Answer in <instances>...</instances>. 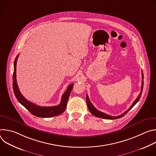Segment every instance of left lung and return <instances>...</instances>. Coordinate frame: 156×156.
<instances>
[{
	"label": "left lung",
	"mask_w": 156,
	"mask_h": 156,
	"mask_svg": "<svg viewBox=\"0 0 156 156\" xmlns=\"http://www.w3.org/2000/svg\"><path fill=\"white\" fill-rule=\"evenodd\" d=\"M143 79H144V76H143V74L142 73V84H141V92L139 94V96H138V98L136 99V100L134 101V102L133 103V104L131 105V106L129 107V108L126 110V112H125L123 114H122V115H119V116H110L109 115H107L104 112H101V111L98 110V109H96L94 105L92 104V103L91 102L90 99H89L88 98V96L86 95V102H87V107H88V109L89 110H90V112L93 115H94L95 117H99V118H102V119H110V120H114V119H120L122 117H123L129 110H130L140 100V98H141V94H142V91H143V84H144V81H143Z\"/></svg>",
	"instance_id": "8db88e82"
}]
</instances>
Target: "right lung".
<instances>
[{
	"mask_svg": "<svg viewBox=\"0 0 156 156\" xmlns=\"http://www.w3.org/2000/svg\"><path fill=\"white\" fill-rule=\"evenodd\" d=\"M19 55H18L14 61V71L13 75V92L18 101L23 105L30 113L33 115L41 118H49L57 116L62 114L66 109V104H67L68 99L70 96V93L73 89L74 84H72L69 86L67 90L63 93L60 104L58 105L52 107H41L37 105L26 99L23 95H22L19 90V88L16 82V62Z\"/></svg>",
	"mask_w": 156,
	"mask_h": 156,
	"instance_id": "1",
	"label": "right lung"
}]
</instances>
